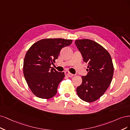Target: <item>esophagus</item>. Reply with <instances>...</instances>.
I'll use <instances>...</instances> for the list:
<instances>
[{
    "mask_svg": "<svg viewBox=\"0 0 130 130\" xmlns=\"http://www.w3.org/2000/svg\"><path fill=\"white\" fill-rule=\"evenodd\" d=\"M65 76L66 77H73L74 76V74L71 73L69 72V71H65Z\"/></svg>",
    "mask_w": 130,
    "mask_h": 130,
    "instance_id": "esophagus-1",
    "label": "esophagus"
}]
</instances>
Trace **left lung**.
Returning a JSON list of instances; mask_svg holds the SVG:
<instances>
[{
	"label": "left lung",
	"mask_w": 130,
	"mask_h": 130,
	"mask_svg": "<svg viewBox=\"0 0 130 130\" xmlns=\"http://www.w3.org/2000/svg\"><path fill=\"white\" fill-rule=\"evenodd\" d=\"M87 64L86 76H82V84L77 88L78 97L91 103L99 99L105 92L112 82L114 67L110 53L102 45L90 39L75 41Z\"/></svg>",
	"instance_id": "1"
}]
</instances>
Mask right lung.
Segmentation results:
<instances>
[{
    "label": "right lung",
    "instance_id": "right-lung-1",
    "mask_svg": "<svg viewBox=\"0 0 130 130\" xmlns=\"http://www.w3.org/2000/svg\"><path fill=\"white\" fill-rule=\"evenodd\" d=\"M72 40L46 38L33 44L25 56L23 72L32 93L37 97L48 99L55 95L64 72H58L51 64L55 62L62 47L70 45Z\"/></svg>",
    "mask_w": 130,
    "mask_h": 130
}]
</instances>
